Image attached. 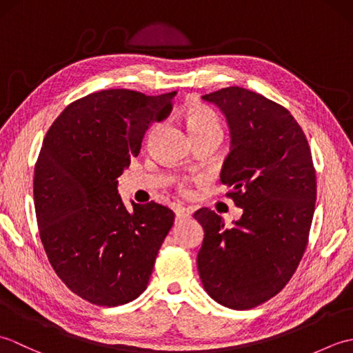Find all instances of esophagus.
Returning <instances> with one entry per match:
<instances>
[{"label": "esophagus", "instance_id": "1", "mask_svg": "<svg viewBox=\"0 0 353 353\" xmlns=\"http://www.w3.org/2000/svg\"><path fill=\"white\" fill-rule=\"evenodd\" d=\"M174 212H176V219H177V220H182V219H185V216L190 215V212L186 211L185 208H181V206H177V208L174 209Z\"/></svg>", "mask_w": 353, "mask_h": 353}]
</instances>
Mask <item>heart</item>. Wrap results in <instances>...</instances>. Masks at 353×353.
<instances>
[{"mask_svg":"<svg viewBox=\"0 0 353 353\" xmlns=\"http://www.w3.org/2000/svg\"><path fill=\"white\" fill-rule=\"evenodd\" d=\"M185 123L194 141L205 138L223 137V124L220 117L205 104H192L185 112Z\"/></svg>","mask_w":353,"mask_h":353,"instance_id":"b5f03b06","label":"heart"}]
</instances>
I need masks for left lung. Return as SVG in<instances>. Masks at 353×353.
<instances>
[{
	"mask_svg": "<svg viewBox=\"0 0 353 353\" xmlns=\"http://www.w3.org/2000/svg\"><path fill=\"white\" fill-rule=\"evenodd\" d=\"M228 119L230 152L220 181L243 209L226 228L219 214H194L205 238L201 283L215 302L250 310L276 296L301 262L316 209V170L302 127L281 104L230 86L201 97Z\"/></svg>",
	"mask_w": 353,
	"mask_h": 353,
	"instance_id": "8db88e82",
	"label": "left lung"
}]
</instances>
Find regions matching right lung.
<instances>
[{
    "label": "right lung",
    "mask_w": 353,
    "mask_h": 353,
    "mask_svg": "<svg viewBox=\"0 0 353 353\" xmlns=\"http://www.w3.org/2000/svg\"><path fill=\"white\" fill-rule=\"evenodd\" d=\"M176 92L108 89L71 103L47 133L34 167V209L51 267L74 294L99 306L147 288L174 212L154 201L127 211L118 177L139 154Z\"/></svg>",
    "instance_id": "obj_1"
}]
</instances>
